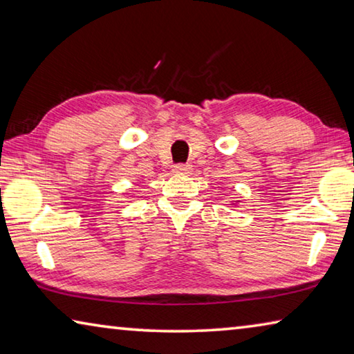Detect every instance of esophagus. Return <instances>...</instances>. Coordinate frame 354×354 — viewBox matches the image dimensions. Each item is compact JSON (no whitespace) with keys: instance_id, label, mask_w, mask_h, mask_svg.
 Masks as SVG:
<instances>
[{"instance_id":"34e87169","label":"esophagus","mask_w":354,"mask_h":354,"mask_svg":"<svg viewBox=\"0 0 354 354\" xmlns=\"http://www.w3.org/2000/svg\"><path fill=\"white\" fill-rule=\"evenodd\" d=\"M173 171L178 173V175H189L192 171V165L189 164H176L173 167Z\"/></svg>"}]
</instances>
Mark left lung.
<instances>
[{
	"label": "left lung",
	"mask_w": 354,
	"mask_h": 354,
	"mask_svg": "<svg viewBox=\"0 0 354 354\" xmlns=\"http://www.w3.org/2000/svg\"><path fill=\"white\" fill-rule=\"evenodd\" d=\"M234 205H236V203H234Z\"/></svg>",
	"instance_id": "obj_1"
}]
</instances>
